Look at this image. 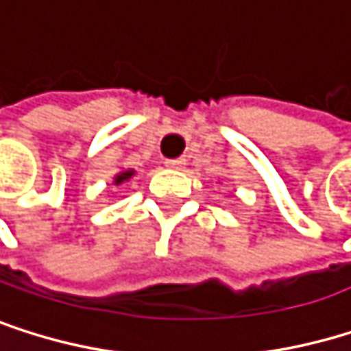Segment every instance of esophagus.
<instances>
[{
	"instance_id": "34e87169",
	"label": "esophagus",
	"mask_w": 351,
	"mask_h": 351,
	"mask_svg": "<svg viewBox=\"0 0 351 351\" xmlns=\"http://www.w3.org/2000/svg\"><path fill=\"white\" fill-rule=\"evenodd\" d=\"M165 165L169 169H184L186 167V161L184 159H169V161H165Z\"/></svg>"
}]
</instances>
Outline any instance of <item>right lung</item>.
<instances>
[{
	"label": "right lung",
	"mask_w": 351,
	"mask_h": 351,
	"mask_svg": "<svg viewBox=\"0 0 351 351\" xmlns=\"http://www.w3.org/2000/svg\"><path fill=\"white\" fill-rule=\"evenodd\" d=\"M134 176H136V169H121L119 173H114L112 184H114V186H121V184H125V182L134 180Z\"/></svg>",
	"instance_id": "right-lung-1"
}]
</instances>
